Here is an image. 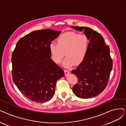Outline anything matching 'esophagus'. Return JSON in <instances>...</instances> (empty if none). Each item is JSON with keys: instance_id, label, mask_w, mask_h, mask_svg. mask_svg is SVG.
Wrapping results in <instances>:
<instances>
[{"instance_id": "obj_1", "label": "esophagus", "mask_w": 126, "mask_h": 126, "mask_svg": "<svg viewBox=\"0 0 126 126\" xmlns=\"http://www.w3.org/2000/svg\"><path fill=\"white\" fill-rule=\"evenodd\" d=\"M64 74L66 75H67L70 73V71H68V70H64Z\"/></svg>"}]
</instances>
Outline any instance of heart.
Listing matches in <instances>:
<instances>
[{
  "mask_svg": "<svg viewBox=\"0 0 126 126\" xmlns=\"http://www.w3.org/2000/svg\"><path fill=\"white\" fill-rule=\"evenodd\" d=\"M57 43H51L49 46V53L53 62L57 64L62 63L65 55L67 56L63 66L69 68L83 62L86 56L89 47V40L85 34L68 32L60 35Z\"/></svg>",
  "mask_w": 126,
  "mask_h": 126,
  "instance_id": "b5f03b06",
  "label": "heart"
}]
</instances>
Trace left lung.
Wrapping results in <instances>:
<instances>
[{
    "mask_svg": "<svg viewBox=\"0 0 126 126\" xmlns=\"http://www.w3.org/2000/svg\"><path fill=\"white\" fill-rule=\"evenodd\" d=\"M84 31L89 42L86 56L79 66L71 71L76 74L78 82L72 88L79 98L88 99L96 96L106 87L113 67L110 48L101 34L87 27L72 26Z\"/></svg>",
    "mask_w": 126,
    "mask_h": 126,
    "instance_id": "left-lung-1",
    "label": "left lung"
}]
</instances>
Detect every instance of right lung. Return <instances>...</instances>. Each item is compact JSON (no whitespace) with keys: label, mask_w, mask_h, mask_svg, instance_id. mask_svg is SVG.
<instances>
[{"label":"right lung","mask_w":126,"mask_h":126,"mask_svg":"<svg viewBox=\"0 0 126 126\" xmlns=\"http://www.w3.org/2000/svg\"><path fill=\"white\" fill-rule=\"evenodd\" d=\"M60 31H35L20 39L12 55V76L19 91L38 103L47 102L55 93L63 70L50 58L49 46Z\"/></svg>","instance_id":"right-lung-1"}]
</instances>
